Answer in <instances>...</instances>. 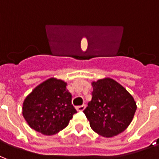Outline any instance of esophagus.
<instances>
[{
  "label": "esophagus",
  "mask_w": 159,
  "mask_h": 159,
  "mask_svg": "<svg viewBox=\"0 0 159 159\" xmlns=\"http://www.w3.org/2000/svg\"><path fill=\"white\" fill-rule=\"evenodd\" d=\"M85 108V106L84 105H82V106H79V107H76V110L78 111H83Z\"/></svg>",
  "instance_id": "34e87169"
}]
</instances>
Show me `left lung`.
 <instances>
[{"instance_id": "obj_1", "label": "left lung", "mask_w": 159, "mask_h": 159, "mask_svg": "<svg viewBox=\"0 0 159 159\" xmlns=\"http://www.w3.org/2000/svg\"><path fill=\"white\" fill-rule=\"evenodd\" d=\"M92 99L84 110L94 132L106 138L120 134L132 122L137 104L125 88L111 78L93 81Z\"/></svg>"}]
</instances>
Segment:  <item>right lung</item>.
I'll return each instance as SVG.
<instances>
[{
    "instance_id": "obj_1",
    "label": "right lung",
    "mask_w": 159,
    "mask_h": 159,
    "mask_svg": "<svg viewBox=\"0 0 159 159\" xmlns=\"http://www.w3.org/2000/svg\"><path fill=\"white\" fill-rule=\"evenodd\" d=\"M66 86L64 80L50 78L27 95L22 104V115L31 128L50 136L69 125L77 111Z\"/></svg>"
}]
</instances>
